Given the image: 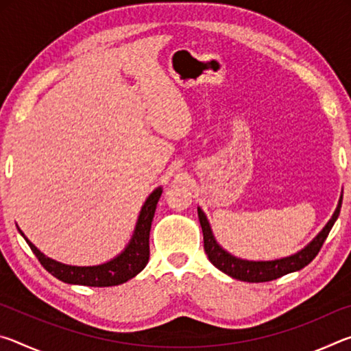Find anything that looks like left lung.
<instances>
[{
  "instance_id": "8db88e82",
  "label": "left lung",
  "mask_w": 351,
  "mask_h": 351,
  "mask_svg": "<svg viewBox=\"0 0 351 351\" xmlns=\"http://www.w3.org/2000/svg\"><path fill=\"white\" fill-rule=\"evenodd\" d=\"M341 204H342V199H339V206H337V209L335 213H332L331 219L322 229V232H320L305 249H302L300 252L291 255V257L272 260V261L240 260L226 252L224 249L215 241V239H213L209 221H207L204 212L198 207V218H199V224H201V229H203V237H204V251L207 254V257H209L210 263L215 266V268L224 272V274L237 278V280L251 282V283L276 280L278 277L289 274V272L299 271L302 268H305L308 263H311L313 258L319 254L320 247H322L324 241L326 240V237H328L332 224H335L337 217H339Z\"/></svg>"
}]
</instances>
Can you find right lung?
<instances>
[{
	"label": "right lung",
	"mask_w": 351,
	"mask_h": 351,
	"mask_svg": "<svg viewBox=\"0 0 351 351\" xmlns=\"http://www.w3.org/2000/svg\"><path fill=\"white\" fill-rule=\"evenodd\" d=\"M161 193L162 189H156L150 197L147 198L145 204L142 206L133 239L125 247V251L119 254L116 258L106 261L104 265L69 266L58 263V261L41 254L38 249L26 239L25 234H23L20 229L19 230L20 234L25 237L29 247L32 249V252L35 254V257L38 258L41 266H43L47 272H51L56 278H58V280L71 285H83V287H116V285L125 283L130 278L138 276L148 263V258H150V245H148V239H150L152 221L154 217V210H156L158 201L161 198Z\"/></svg>",
	"instance_id": "obj_1"
}]
</instances>
